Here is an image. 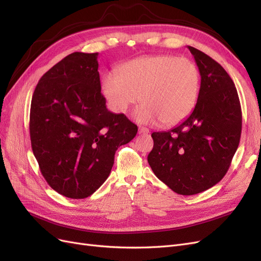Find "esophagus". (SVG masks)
I'll list each match as a JSON object with an SVG mask.
<instances>
[{"label": "esophagus", "instance_id": "esophagus-1", "mask_svg": "<svg viewBox=\"0 0 261 261\" xmlns=\"http://www.w3.org/2000/svg\"><path fill=\"white\" fill-rule=\"evenodd\" d=\"M138 133H139V134H148V133H149V129L146 128V127H141V126H140V127L138 128Z\"/></svg>", "mask_w": 261, "mask_h": 261}]
</instances>
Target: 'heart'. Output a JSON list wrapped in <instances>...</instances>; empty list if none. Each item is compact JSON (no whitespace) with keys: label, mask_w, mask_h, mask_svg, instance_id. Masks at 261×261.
Returning a JSON list of instances; mask_svg holds the SVG:
<instances>
[{"label":"heart","mask_w":261,"mask_h":261,"mask_svg":"<svg viewBox=\"0 0 261 261\" xmlns=\"http://www.w3.org/2000/svg\"><path fill=\"white\" fill-rule=\"evenodd\" d=\"M117 75L102 80L110 106L125 112L140 100L135 112L139 123L175 125L192 113L200 89V73L195 63L170 54L148 55L122 64Z\"/></svg>","instance_id":"obj_1"}]
</instances>
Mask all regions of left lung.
Returning a JSON list of instances; mask_svg holds the SVG:
<instances>
[{
    "instance_id": "left-lung-1",
    "label": "left lung",
    "mask_w": 261,
    "mask_h": 261,
    "mask_svg": "<svg viewBox=\"0 0 261 261\" xmlns=\"http://www.w3.org/2000/svg\"><path fill=\"white\" fill-rule=\"evenodd\" d=\"M201 82L194 111L176 127L151 134L148 163L155 176L179 195H195L223 178L238 150L242 111L231 77L207 54L187 46Z\"/></svg>"
}]
</instances>
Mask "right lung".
Segmentation results:
<instances>
[{
  "instance_id": "add662e5",
  "label": "right lung",
  "mask_w": 261,
  "mask_h": 261,
  "mask_svg": "<svg viewBox=\"0 0 261 261\" xmlns=\"http://www.w3.org/2000/svg\"><path fill=\"white\" fill-rule=\"evenodd\" d=\"M98 55H67L40 78L31 99L34 154L48 184L67 198L96 192L110 175L117 148L138 130L124 114L107 109Z\"/></svg>"
}]
</instances>
